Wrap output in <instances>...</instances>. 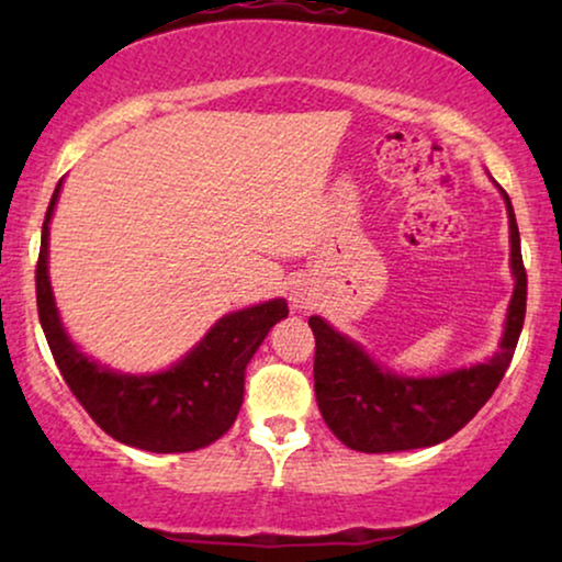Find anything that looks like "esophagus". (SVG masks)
<instances>
[{"mask_svg":"<svg viewBox=\"0 0 562 562\" xmlns=\"http://www.w3.org/2000/svg\"><path fill=\"white\" fill-rule=\"evenodd\" d=\"M291 304H294L296 310H306V306L312 304L310 291H306V289H294V291H291Z\"/></svg>","mask_w":562,"mask_h":562,"instance_id":"esophagus-1","label":"esophagus"}]
</instances>
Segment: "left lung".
Listing matches in <instances>:
<instances>
[{
  "label": "left lung",
  "mask_w": 562,
  "mask_h": 562,
  "mask_svg": "<svg viewBox=\"0 0 562 562\" xmlns=\"http://www.w3.org/2000/svg\"><path fill=\"white\" fill-rule=\"evenodd\" d=\"M509 266L514 291L504 319L498 350L483 363L440 375L394 373L368 356L348 335L337 333L319 314L310 317L317 340L314 352V394L322 417L337 440L360 452H398L432 448L471 422L504 379L517 348L527 310V273L521 263L519 227L509 194Z\"/></svg>",
  "instance_id": "1"
}]
</instances>
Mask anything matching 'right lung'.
<instances>
[{
  "label": "right lung",
  "instance_id": "add662e5",
  "mask_svg": "<svg viewBox=\"0 0 562 562\" xmlns=\"http://www.w3.org/2000/svg\"><path fill=\"white\" fill-rule=\"evenodd\" d=\"M60 187L43 222L35 268L37 314L68 389L106 435L148 452L206 448L233 427L243 406L245 368L276 322L289 317L286 299H268L229 312L181 360L156 373H122L89 358L60 322L48 276V237Z\"/></svg>",
  "mask_w": 562,
  "mask_h": 562
}]
</instances>
